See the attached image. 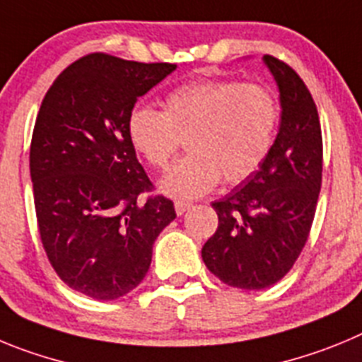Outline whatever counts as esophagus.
<instances>
[{
    "label": "esophagus",
    "mask_w": 362,
    "mask_h": 362,
    "mask_svg": "<svg viewBox=\"0 0 362 362\" xmlns=\"http://www.w3.org/2000/svg\"><path fill=\"white\" fill-rule=\"evenodd\" d=\"M189 209H191V204H189V202H175V211H177L178 216H182V214Z\"/></svg>",
    "instance_id": "34e87169"
}]
</instances>
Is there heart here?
Instances as JSON below:
<instances>
[{"instance_id": "1", "label": "heart", "mask_w": 362, "mask_h": 362, "mask_svg": "<svg viewBox=\"0 0 362 362\" xmlns=\"http://www.w3.org/2000/svg\"><path fill=\"white\" fill-rule=\"evenodd\" d=\"M278 100L269 88L238 81H197L178 86L164 112L139 106L128 117L133 148L162 169L187 136L189 155L158 182V191L191 200L216 187L221 175L242 182L263 164L274 142Z\"/></svg>"}]
</instances>
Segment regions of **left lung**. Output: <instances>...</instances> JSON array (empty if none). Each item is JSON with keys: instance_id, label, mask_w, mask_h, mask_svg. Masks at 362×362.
I'll use <instances>...</instances> for the list:
<instances>
[{"instance_id": "left-lung-1", "label": "left lung", "mask_w": 362, "mask_h": 362, "mask_svg": "<svg viewBox=\"0 0 362 362\" xmlns=\"http://www.w3.org/2000/svg\"><path fill=\"white\" fill-rule=\"evenodd\" d=\"M276 81L281 120L269 155L249 178L213 202L218 229L202 247L216 278L243 291H262L292 269L315 214L323 139L308 88L288 64L263 55Z\"/></svg>"}]
</instances>
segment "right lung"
Segmentation results:
<instances>
[{"instance_id": "add662e5", "label": "right lung", "mask_w": 362, "mask_h": 362, "mask_svg": "<svg viewBox=\"0 0 362 362\" xmlns=\"http://www.w3.org/2000/svg\"><path fill=\"white\" fill-rule=\"evenodd\" d=\"M177 70L92 54L66 68L45 95L30 146L39 234L70 288L112 301L148 274L153 243L177 218L151 189L128 135L139 97Z\"/></svg>"}]
</instances>
